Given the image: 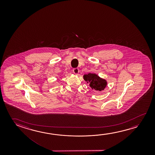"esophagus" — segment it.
Instances as JSON below:
<instances>
[{"label":"esophagus","instance_id":"esophagus-1","mask_svg":"<svg viewBox=\"0 0 155 155\" xmlns=\"http://www.w3.org/2000/svg\"><path fill=\"white\" fill-rule=\"evenodd\" d=\"M73 72H74V74H78L79 73L78 68H74L73 70Z\"/></svg>","mask_w":155,"mask_h":155}]
</instances>
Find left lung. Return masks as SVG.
Instances as JSON below:
<instances>
[{
	"label": "left lung",
	"instance_id": "obj_1",
	"mask_svg": "<svg viewBox=\"0 0 155 155\" xmlns=\"http://www.w3.org/2000/svg\"><path fill=\"white\" fill-rule=\"evenodd\" d=\"M84 79L89 84L92 89L96 91H101L103 90L107 86L106 80L100 78L95 74H84Z\"/></svg>",
	"mask_w": 155,
	"mask_h": 155
}]
</instances>
